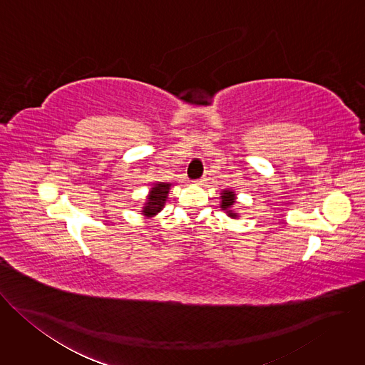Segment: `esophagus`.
<instances>
[{
  "mask_svg": "<svg viewBox=\"0 0 365 365\" xmlns=\"http://www.w3.org/2000/svg\"><path fill=\"white\" fill-rule=\"evenodd\" d=\"M211 180V173L210 172H206L199 180H197V185H200V186H206L207 185V182Z\"/></svg>",
  "mask_w": 365,
  "mask_h": 365,
  "instance_id": "esophagus-1",
  "label": "esophagus"
}]
</instances>
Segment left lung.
<instances>
[{"label":"left lung","mask_w":365,"mask_h":365,"mask_svg":"<svg viewBox=\"0 0 365 365\" xmlns=\"http://www.w3.org/2000/svg\"><path fill=\"white\" fill-rule=\"evenodd\" d=\"M220 199H221V210L230 217V218H232V220H237L240 215L235 212V210H234V205H235V199H237V193L234 192V190H230V189H224L222 192H221V196H220Z\"/></svg>","instance_id":"left-lung-1"}]
</instances>
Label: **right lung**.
Here are the masks:
<instances>
[{
  "label": "right lung",
  "instance_id": "1",
  "mask_svg": "<svg viewBox=\"0 0 365 365\" xmlns=\"http://www.w3.org/2000/svg\"><path fill=\"white\" fill-rule=\"evenodd\" d=\"M170 187H172V183H165V182L154 183L153 187L148 190L144 206L141 207V214L147 218H151L158 215L160 211H163Z\"/></svg>",
  "mask_w": 365,
  "mask_h": 365
}]
</instances>
